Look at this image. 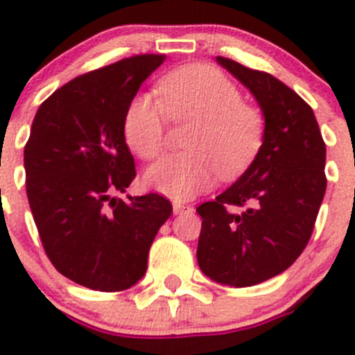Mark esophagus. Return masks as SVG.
<instances>
[{
	"label": "esophagus",
	"mask_w": 355,
	"mask_h": 355,
	"mask_svg": "<svg viewBox=\"0 0 355 355\" xmlns=\"http://www.w3.org/2000/svg\"><path fill=\"white\" fill-rule=\"evenodd\" d=\"M185 210H191V207L184 205V203H180V201H173V212L175 214H182V212H185Z\"/></svg>",
	"instance_id": "34e87169"
}]
</instances>
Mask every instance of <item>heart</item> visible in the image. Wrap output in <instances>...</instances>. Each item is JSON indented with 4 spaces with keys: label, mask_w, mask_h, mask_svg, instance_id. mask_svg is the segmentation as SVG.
I'll return each mask as SVG.
<instances>
[{
    "label": "heart",
    "mask_w": 355,
    "mask_h": 355,
    "mask_svg": "<svg viewBox=\"0 0 355 355\" xmlns=\"http://www.w3.org/2000/svg\"><path fill=\"white\" fill-rule=\"evenodd\" d=\"M157 94L161 101L138 94L125 110L123 136L134 154L145 161L161 155L166 114L171 120H193V125L185 136L189 152L148 168V187L187 200L209 189L217 168L225 177H233L257 157L265 136L263 114L242 102L239 88L223 72L210 65L180 67L162 76Z\"/></svg>",
    "instance_id": "1"
}]
</instances>
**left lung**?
Segmentation results:
<instances>
[{"label": "left lung", "instance_id": "8db88e82", "mask_svg": "<svg viewBox=\"0 0 355 355\" xmlns=\"http://www.w3.org/2000/svg\"><path fill=\"white\" fill-rule=\"evenodd\" d=\"M257 98L265 136L235 184L196 209L198 265L210 279L253 286L286 270L311 237L324 200L325 143L311 107L274 76L217 56Z\"/></svg>", "mask_w": 355, "mask_h": 355}]
</instances>
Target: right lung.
Returning a JSON list of instances; mask_svg holds the SVG:
<instances>
[{
  "mask_svg": "<svg viewBox=\"0 0 355 355\" xmlns=\"http://www.w3.org/2000/svg\"><path fill=\"white\" fill-rule=\"evenodd\" d=\"M164 60L138 54L92 70L58 88L35 114L24 146L31 214L51 263L86 288L136 285L173 212L157 193L114 196L136 177L123 136L125 110Z\"/></svg>",
  "mask_w": 355,
  "mask_h": 355,
  "instance_id": "right-lung-1",
  "label": "right lung"
}]
</instances>
